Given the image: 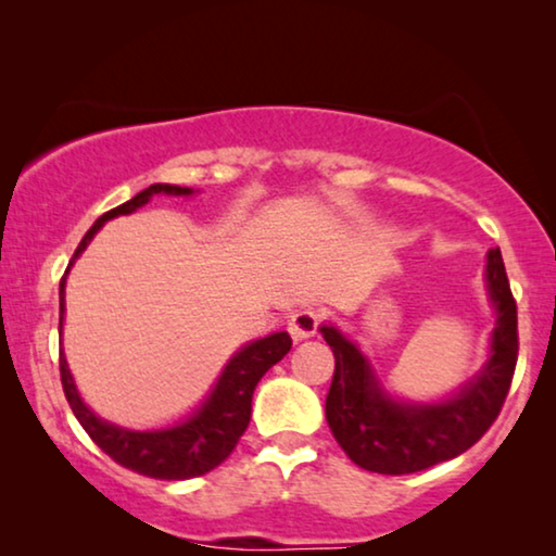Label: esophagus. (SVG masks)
<instances>
[{"mask_svg":"<svg viewBox=\"0 0 556 556\" xmlns=\"http://www.w3.org/2000/svg\"><path fill=\"white\" fill-rule=\"evenodd\" d=\"M318 324H321V314L314 308H301L288 318V331H291L293 341L311 339L318 331Z\"/></svg>","mask_w":556,"mask_h":556,"instance_id":"34e87169","label":"esophagus"}]
</instances>
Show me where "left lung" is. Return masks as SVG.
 Masks as SVG:
<instances>
[{
  "instance_id": "left-lung-1",
  "label": "left lung",
  "mask_w": 556,
  "mask_h": 556,
  "mask_svg": "<svg viewBox=\"0 0 556 556\" xmlns=\"http://www.w3.org/2000/svg\"><path fill=\"white\" fill-rule=\"evenodd\" d=\"M485 280L498 314L491 359L455 397L438 405H405L387 397L359 349L333 326H321L337 362L326 394V420L356 466L384 476L417 473L466 453L496 422L519 356L516 301L498 248L489 250Z\"/></svg>"
}]
</instances>
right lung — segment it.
Masks as SVG:
<instances>
[{
    "label": "right lung",
    "instance_id": "obj_1",
    "mask_svg": "<svg viewBox=\"0 0 556 556\" xmlns=\"http://www.w3.org/2000/svg\"><path fill=\"white\" fill-rule=\"evenodd\" d=\"M162 192L192 194V189L177 185H151L149 189L136 194L134 200L109 210L105 215L96 219V225L90 227L86 238L80 240V245L75 248L73 261L86 250V245L93 240V235L101 230L103 223H109V219L118 215H131V212L143 207L151 197ZM71 265H67V270H71ZM63 295L65 276L60 280V326H63L65 311ZM288 352H291V337H288L286 331L270 333V337L257 339L253 344L242 346L225 367L217 387L210 394V400L204 402L187 422L177 425V428L154 432L116 428V425L103 422L101 417L90 413L78 397V390H75L71 371H67L63 352H60V382H63L67 405H71L73 415L78 417L83 430H86L90 440H93L105 455H111L118 466L134 470V473L159 478V481H185V478L210 473L212 468H217L219 463L235 451L242 432L248 430L250 413H253V392L257 382H261L265 371H268L273 364L283 359Z\"/></svg>",
    "mask_w": 556,
    "mask_h": 556
}]
</instances>
